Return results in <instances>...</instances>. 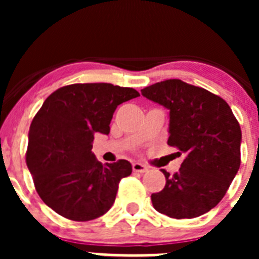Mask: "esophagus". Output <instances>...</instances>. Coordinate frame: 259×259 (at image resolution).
<instances>
[{
    "mask_svg": "<svg viewBox=\"0 0 259 259\" xmlns=\"http://www.w3.org/2000/svg\"><path fill=\"white\" fill-rule=\"evenodd\" d=\"M132 170H134L135 172H146V171H148V167L144 163H140V162H135V163H132Z\"/></svg>",
    "mask_w": 259,
    "mask_h": 259,
    "instance_id": "34e87169",
    "label": "esophagus"
}]
</instances>
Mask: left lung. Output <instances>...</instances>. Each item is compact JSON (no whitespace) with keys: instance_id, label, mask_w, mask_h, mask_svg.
I'll return each instance as SVG.
<instances>
[{"instance_id":"left-lung-1","label":"left lung","mask_w":259,"mask_h":259,"mask_svg":"<svg viewBox=\"0 0 259 259\" xmlns=\"http://www.w3.org/2000/svg\"><path fill=\"white\" fill-rule=\"evenodd\" d=\"M144 97L170 110L167 144L184 154L178 172L162 170L166 185L152 194L154 209L191 219L221 202L241 163V128L223 98L201 87L168 79L141 89Z\"/></svg>"}]
</instances>
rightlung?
<instances>
[{
    "label": "right lung",
    "mask_w": 259,
    "mask_h": 259,
    "mask_svg": "<svg viewBox=\"0 0 259 259\" xmlns=\"http://www.w3.org/2000/svg\"><path fill=\"white\" fill-rule=\"evenodd\" d=\"M134 88L109 83L71 84L45 100L29 127L26 162L38 196L57 214L75 222L98 218L113 206L131 163L97 161L96 134L110 132L118 105L139 97Z\"/></svg>",
    "instance_id": "1"
}]
</instances>
